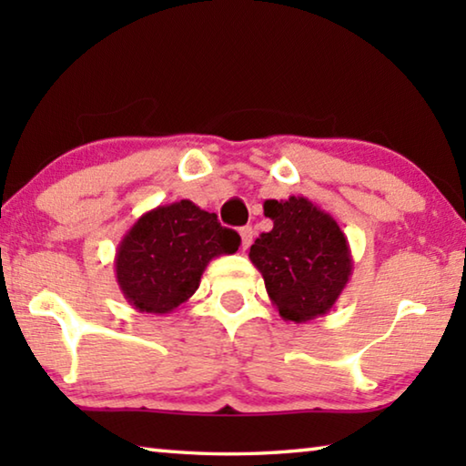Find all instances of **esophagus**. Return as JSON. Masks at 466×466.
Masks as SVG:
<instances>
[{
	"label": "esophagus",
	"mask_w": 466,
	"mask_h": 466,
	"mask_svg": "<svg viewBox=\"0 0 466 466\" xmlns=\"http://www.w3.org/2000/svg\"><path fill=\"white\" fill-rule=\"evenodd\" d=\"M252 236H255V230L250 226L240 228V238H242V250H247L252 244Z\"/></svg>",
	"instance_id": "34e87169"
}]
</instances>
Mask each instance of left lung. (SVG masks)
Listing matches in <instances>:
<instances>
[{"mask_svg":"<svg viewBox=\"0 0 466 466\" xmlns=\"http://www.w3.org/2000/svg\"><path fill=\"white\" fill-rule=\"evenodd\" d=\"M263 209L273 230L258 236L248 257L261 271L273 306L283 320L322 317L351 278L353 258L343 230L306 197L267 199Z\"/></svg>","mask_w":466,"mask_h":466,"instance_id":"left-lung-1","label":"left lung"}]
</instances>
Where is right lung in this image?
Listing matches in <instances>:
<instances>
[{
    "mask_svg": "<svg viewBox=\"0 0 466 466\" xmlns=\"http://www.w3.org/2000/svg\"><path fill=\"white\" fill-rule=\"evenodd\" d=\"M238 247L240 236L193 201L160 205L119 242L116 283L136 310L168 314L195 294L211 258L232 255Z\"/></svg>",
    "mask_w": 466,
    "mask_h": 466,
    "instance_id": "right-lung-1",
    "label": "right lung"
}]
</instances>
